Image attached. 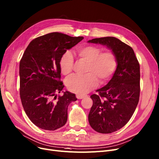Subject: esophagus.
I'll return each mask as SVG.
<instances>
[{"instance_id":"1","label":"esophagus","mask_w":159,"mask_h":159,"mask_svg":"<svg viewBox=\"0 0 159 159\" xmlns=\"http://www.w3.org/2000/svg\"><path fill=\"white\" fill-rule=\"evenodd\" d=\"M84 97H85V96H83V95L76 94V98H78V99H83Z\"/></svg>"}]
</instances>
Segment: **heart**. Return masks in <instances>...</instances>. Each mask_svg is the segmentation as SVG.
Returning a JSON list of instances; mask_svg holds the SVG:
<instances>
[{
	"mask_svg": "<svg viewBox=\"0 0 159 159\" xmlns=\"http://www.w3.org/2000/svg\"><path fill=\"white\" fill-rule=\"evenodd\" d=\"M102 48L94 46H86L77 50L79 57L86 62L88 66L85 75H74L66 79L67 89L77 94L83 95L96 88L98 80L105 83L113 75L117 67L115 54L111 51L102 52ZM74 60L71 53L67 51L61 56L60 67L63 75L71 73Z\"/></svg>",
	"mask_w": 159,
	"mask_h": 159,
	"instance_id": "heart-1",
	"label": "heart"
}]
</instances>
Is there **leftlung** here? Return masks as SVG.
<instances>
[{"label":"left lung","instance_id":"1","mask_svg":"<svg viewBox=\"0 0 159 159\" xmlns=\"http://www.w3.org/2000/svg\"><path fill=\"white\" fill-rule=\"evenodd\" d=\"M100 44L115 54L117 67L109 83L90 96L93 105L89 121L95 131L110 134L126 125L138 105L139 98V64L130 46L113 37L88 41Z\"/></svg>","mask_w":159,"mask_h":159}]
</instances>
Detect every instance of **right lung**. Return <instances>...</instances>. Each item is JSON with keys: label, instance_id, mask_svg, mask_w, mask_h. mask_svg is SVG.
<instances>
[{"label": "right lung", "instance_id": "add662e5", "mask_svg": "<svg viewBox=\"0 0 159 159\" xmlns=\"http://www.w3.org/2000/svg\"><path fill=\"white\" fill-rule=\"evenodd\" d=\"M83 37L50 33L33 40L20 63V98L29 119L39 128L55 130L66 125L69 105L76 101L69 91L57 97L64 85L60 80L63 54Z\"/></svg>", "mask_w": 159, "mask_h": 159}]
</instances>
